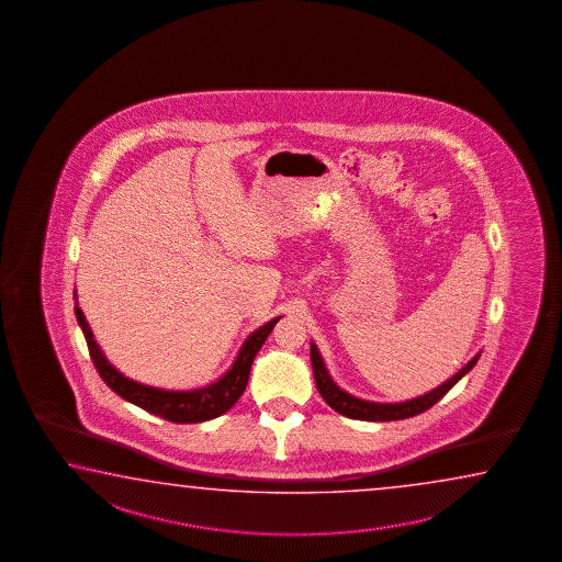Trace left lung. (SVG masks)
I'll list each match as a JSON object with an SVG mask.
<instances>
[{"label": "left lung", "instance_id": "8db88e82", "mask_svg": "<svg viewBox=\"0 0 562 562\" xmlns=\"http://www.w3.org/2000/svg\"><path fill=\"white\" fill-rule=\"evenodd\" d=\"M480 353H476L470 362L458 371L457 375H452L450 380L445 381L442 385H438L437 390L428 391L420 397L415 400L403 401V403H371V401L358 400L350 393L340 390L333 378L328 375V370L324 368L323 358L316 350V346L311 344V363H313L314 383L316 390L323 395V400L333 407L336 413H340L348 419L358 420H401L415 417L419 413L430 409L435 403L442 400L448 391L457 385L458 381L467 375L468 371L476 366Z\"/></svg>", "mask_w": 562, "mask_h": 562}]
</instances>
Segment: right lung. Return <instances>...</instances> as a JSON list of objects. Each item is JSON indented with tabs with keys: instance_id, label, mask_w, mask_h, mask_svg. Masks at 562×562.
<instances>
[{
	"instance_id": "1",
	"label": "right lung",
	"mask_w": 562,
	"mask_h": 562,
	"mask_svg": "<svg viewBox=\"0 0 562 562\" xmlns=\"http://www.w3.org/2000/svg\"><path fill=\"white\" fill-rule=\"evenodd\" d=\"M75 299H77V295H75ZM75 314H77L78 324L85 333L90 358H92L100 378L105 381V385L115 391L120 397L134 403L147 413L157 415L161 419L171 420V423H181V425L216 419L239 400V395L244 393L246 385H248L249 370H251L256 353L259 352V348L266 342L267 336L271 334L273 326L281 318V316L273 318V321L263 324L261 328H257L256 333L249 334L248 340L244 342L241 350H239L236 362L218 381L210 383L202 390L167 391L137 383V381L130 380V378H125L124 373L115 370L114 366L105 360L100 346L95 344L94 334L90 330L85 314L78 308V305L75 306Z\"/></svg>"
}]
</instances>
